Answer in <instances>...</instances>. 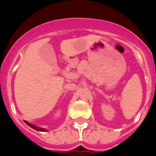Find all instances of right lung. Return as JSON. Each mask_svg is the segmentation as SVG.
<instances>
[{
    "instance_id": "1",
    "label": "right lung",
    "mask_w": 156,
    "mask_h": 156,
    "mask_svg": "<svg viewBox=\"0 0 156 156\" xmlns=\"http://www.w3.org/2000/svg\"><path fill=\"white\" fill-rule=\"evenodd\" d=\"M25 122H26V123H27V124L29 126L32 127V128H33V129H36V130H38V131H42V132L48 131V130H47L46 129H44V128H41V127H40V126H35V125H34V124H31V123H30V122H27V121H25Z\"/></svg>"
}]
</instances>
